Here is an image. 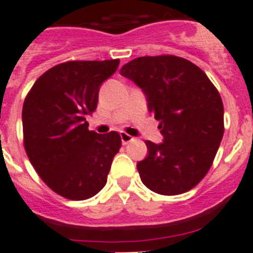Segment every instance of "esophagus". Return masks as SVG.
<instances>
[{
    "label": "esophagus",
    "instance_id": "34e87169",
    "mask_svg": "<svg viewBox=\"0 0 253 253\" xmlns=\"http://www.w3.org/2000/svg\"><path fill=\"white\" fill-rule=\"evenodd\" d=\"M120 138H122V142L124 146H126L128 143L133 142L134 140V138L131 137V135H129L128 133H125V131H122V133H120Z\"/></svg>",
    "mask_w": 253,
    "mask_h": 253
}]
</instances>
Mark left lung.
I'll list each match as a JSON object with an SVG mask.
<instances>
[{"mask_svg":"<svg viewBox=\"0 0 253 253\" xmlns=\"http://www.w3.org/2000/svg\"><path fill=\"white\" fill-rule=\"evenodd\" d=\"M120 75L146 93L163 135L161 144L146 142L148 156L137 163L142 182L169 196L195 187L213 165L224 134V109L215 86L198 66L169 54L135 58Z\"/></svg>","mask_w":253,"mask_h":253,"instance_id":"1","label":"left lung"}]
</instances>
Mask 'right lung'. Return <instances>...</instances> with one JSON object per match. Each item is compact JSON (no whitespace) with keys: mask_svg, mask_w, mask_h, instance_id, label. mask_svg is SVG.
<instances>
[{"mask_svg":"<svg viewBox=\"0 0 253 253\" xmlns=\"http://www.w3.org/2000/svg\"><path fill=\"white\" fill-rule=\"evenodd\" d=\"M120 60H69L38 78L22 106L24 147L40 178L58 195L86 200L105 186L119 133L88 130L102 82Z\"/></svg>","mask_w":253,"mask_h":253,"instance_id":"right-lung-1","label":"right lung"}]
</instances>
